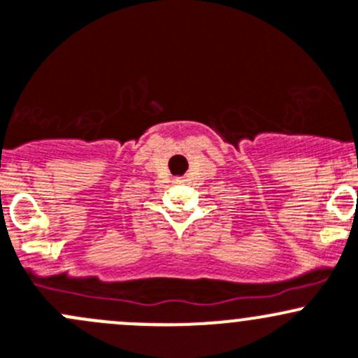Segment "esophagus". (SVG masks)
Wrapping results in <instances>:
<instances>
[{"instance_id":"34e87169","label":"esophagus","mask_w":358,"mask_h":358,"mask_svg":"<svg viewBox=\"0 0 358 358\" xmlns=\"http://www.w3.org/2000/svg\"><path fill=\"white\" fill-rule=\"evenodd\" d=\"M174 182H176V184H180V182H182V179H179V178H178V179L174 180Z\"/></svg>"}]
</instances>
